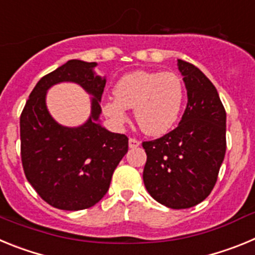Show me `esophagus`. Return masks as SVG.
I'll return each mask as SVG.
<instances>
[{
  "label": "esophagus",
  "instance_id": "34e87169",
  "mask_svg": "<svg viewBox=\"0 0 255 255\" xmlns=\"http://www.w3.org/2000/svg\"><path fill=\"white\" fill-rule=\"evenodd\" d=\"M140 145V141L138 140L136 138H130L129 139V147L130 148H136Z\"/></svg>",
  "mask_w": 255,
  "mask_h": 255
}]
</instances>
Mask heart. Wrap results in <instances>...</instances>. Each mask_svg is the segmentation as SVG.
<instances>
[{
	"mask_svg": "<svg viewBox=\"0 0 255 255\" xmlns=\"http://www.w3.org/2000/svg\"><path fill=\"white\" fill-rule=\"evenodd\" d=\"M115 98H107L103 112L115 124L128 120L126 108H134L138 126L148 135H162L172 129L185 103V87L179 75L163 71L126 74L114 88Z\"/></svg>",
	"mask_w": 255,
	"mask_h": 255,
	"instance_id": "heart-1",
	"label": "heart"
}]
</instances>
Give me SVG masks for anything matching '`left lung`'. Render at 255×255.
Returning a JSON list of instances; mask_svg holds the SVG:
<instances>
[{"instance_id": "left-lung-1", "label": "left lung", "mask_w": 255, "mask_h": 255, "mask_svg": "<svg viewBox=\"0 0 255 255\" xmlns=\"http://www.w3.org/2000/svg\"><path fill=\"white\" fill-rule=\"evenodd\" d=\"M188 105L176 129L143 141V181L158 203L173 209L203 202L215 188L226 153V111L217 89L198 67L177 61Z\"/></svg>"}]
</instances>
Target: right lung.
Returning a JSON list of instances; mask_svg holds the SVG:
<instances>
[{
  "mask_svg": "<svg viewBox=\"0 0 255 255\" xmlns=\"http://www.w3.org/2000/svg\"><path fill=\"white\" fill-rule=\"evenodd\" d=\"M96 62L70 60L40 79L31 91L20 116V140L24 173L49 206L80 211L98 203L107 193L112 173L129 148L124 134L97 124L106 79L93 71ZM73 81L92 99V115L84 126H58L45 106V92L52 85Z\"/></svg>",
  "mask_w": 255,
  "mask_h": 255,
  "instance_id": "1",
  "label": "right lung"
}]
</instances>
